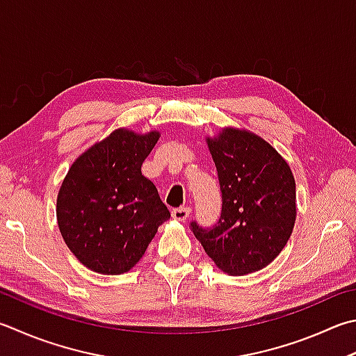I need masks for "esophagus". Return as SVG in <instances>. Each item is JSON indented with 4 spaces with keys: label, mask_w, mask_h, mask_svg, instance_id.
Wrapping results in <instances>:
<instances>
[{
    "label": "esophagus",
    "mask_w": 356,
    "mask_h": 356,
    "mask_svg": "<svg viewBox=\"0 0 356 356\" xmlns=\"http://www.w3.org/2000/svg\"><path fill=\"white\" fill-rule=\"evenodd\" d=\"M189 213H191V207L183 206V207H177V209H173L172 217L178 221H184L189 218Z\"/></svg>",
    "instance_id": "1"
}]
</instances>
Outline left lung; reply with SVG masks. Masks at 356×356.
<instances>
[{
    "mask_svg": "<svg viewBox=\"0 0 356 356\" xmlns=\"http://www.w3.org/2000/svg\"><path fill=\"white\" fill-rule=\"evenodd\" d=\"M217 167L221 216L216 226L191 229L221 271L243 276L276 259L296 221V183L290 165L265 139L223 129L207 138Z\"/></svg>",
    "mask_w": 356,
    "mask_h": 356,
    "instance_id": "left-lung-1",
    "label": "left lung"
}]
</instances>
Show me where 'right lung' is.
<instances>
[{"label":"right lung","instance_id":"right-lung-1","mask_svg":"<svg viewBox=\"0 0 356 356\" xmlns=\"http://www.w3.org/2000/svg\"><path fill=\"white\" fill-rule=\"evenodd\" d=\"M159 133L119 129L82 153L60 186L57 221L65 243L91 271L135 266L170 218L156 186L140 172Z\"/></svg>","mask_w":356,"mask_h":356}]
</instances>
